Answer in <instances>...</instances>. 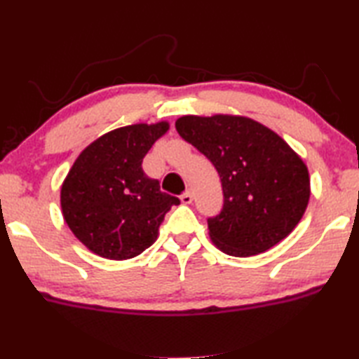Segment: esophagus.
<instances>
[{
    "label": "esophagus",
    "instance_id": "obj_1",
    "mask_svg": "<svg viewBox=\"0 0 359 359\" xmlns=\"http://www.w3.org/2000/svg\"><path fill=\"white\" fill-rule=\"evenodd\" d=\"M180 201H182V204H191V202H193V193L190 190L185 191L180 196Z\"/></svg>",
    "mask_w": 359,
    "mask_h": 359
}]
</instances>
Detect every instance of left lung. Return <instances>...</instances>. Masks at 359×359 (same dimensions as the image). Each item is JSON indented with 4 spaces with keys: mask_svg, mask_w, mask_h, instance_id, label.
Segmentation results:
<instances>
[{
    "mask_svg": "<svg viewBox=\"0 0 359 359\" xmlns=\"http://www.w3.org/2000/svg\"><path fill=\"white\" fill-rule=\"evenodd\" d=\"M175 128L212 161L223 187V210L208 218L221 251L248 257L295 229L311 196L309 172L281 136L250 117L182 116Z\"/></svg>",
    "mask_w": 359,
    "mask_h": 359,
    "instance_id": "8db88e82",
    "label": "left lung"
}]
</instances>
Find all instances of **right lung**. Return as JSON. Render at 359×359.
Masks as SVG:
<instances>
[{"label": "right lung", "instance_id": "right-lung-1", "mask_svg": "<svg viewBox=\"0 0 359 359\" xmlns=\"http://www.w3.org/2000/svg\"><path fill=\"white\" fill-rule=\"evenodd\" d=\"M169 130L168 122L116 128L84 149L61 187L70 231L94 254L126 260L147 250L179 198L160 191L142 171V158Z\"/></svg>", "mask_w": 359, "mask_h": 359}]
</instances>
